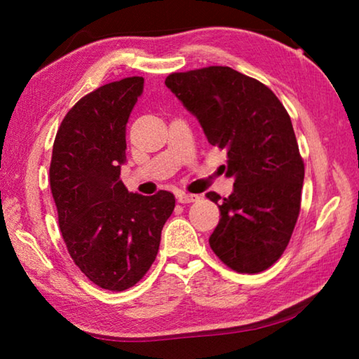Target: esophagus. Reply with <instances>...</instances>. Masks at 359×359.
<instances>
[{"label": "esophagus", "instance_id": "1", "mask_svg": "<svg viewBox=\"0 0 359 359\" xmlns=\"http://www.w3.org/2000/svg\"><path fill=\"white\" fill-rule=\"evenodd\" d=\"M177 199H179V203H182V204H188V203L199 201L201 196H199V194H191V193H180Z\"/></svg>", "mask_w": 359, "mask_h": 359}]
</instances>
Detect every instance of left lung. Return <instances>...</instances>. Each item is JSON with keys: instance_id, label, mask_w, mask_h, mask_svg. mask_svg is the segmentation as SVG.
<instances>
[{"instance_id": "left-lung-1", "label": "left lung", "mask_w": 359, "mask_h": 359, "mask_svg": "<svg viewBox=\"0 0 359 359\" xmlns=\"http://www.w3.org/2000/svg\"><path fill=\"white\" fill-rule=\"evenodd\" d=\"M166 87L198 118L209 144L226 151L233 193L220 199L209 244L224 264L257 274L282 257L301 209L304 163L288 112L269 88L228 66L166 77Z\"/></svg>"}]
</instances>
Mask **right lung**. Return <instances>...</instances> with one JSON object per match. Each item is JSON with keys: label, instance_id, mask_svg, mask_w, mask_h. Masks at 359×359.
<instances>
[{"label": "right lung", "instance_id": "add662e5", "mask_svg": "<svg viewBox=\"0 0 359 359\" xmlns=\"http://www.w3.org/2000/svg\"><path fill=\"white\" fill-rule=\"evenodd\" d=\"M142 92V77L102 85L66 114L53 142L50 188L65 244L79 269L111 291L150 269L175 208L171 191L144 196L120 179L126 123Z\"/></svg>", "mask_w": 359, "mask_h": 359}]
</instances>
